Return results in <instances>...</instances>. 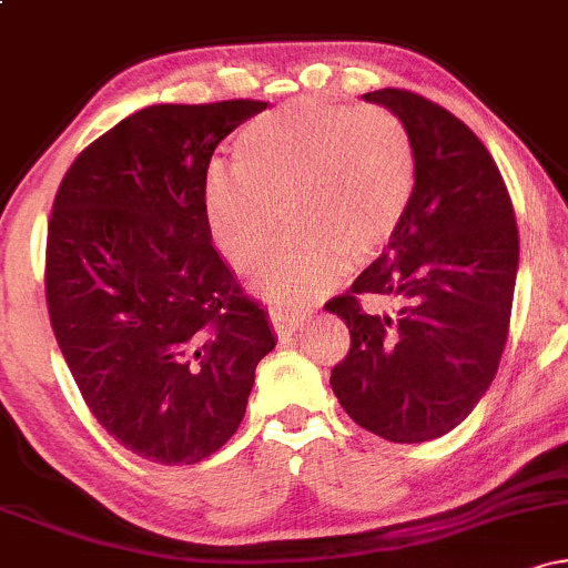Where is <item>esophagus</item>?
Instances as JSON below:
<instances>
[{
	"label": "esophagus",
	"instance_id": "1",
	"mask_svg": "<svg viewBox=\"0 0 568 568\" xmlns=\"http://www.w3.org/2000/svg\"><path fill=\"white\" fill-rule=\"evenodd\" d=\"M306 315H310V312H306V310H296V306H272V310H270L272 325H275L277 336H291V334H296L298 325H304Z\"/></svg>",
	"mask_w": 568,
	"mask_h": 568
}]
</instances>
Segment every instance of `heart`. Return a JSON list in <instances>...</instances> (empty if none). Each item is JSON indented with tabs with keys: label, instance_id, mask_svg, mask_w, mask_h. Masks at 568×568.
<instances>
[{
	"label": "heart",
	"instance_id": "obj_1",
	"mask_svg": "<svg viewBox=\"0 0 568 568\" xmlns=\"http://www.w3.org/2000/svg\"><path fill=\"white\" fill-rule=\"evenodd\" d=\"M234 162L207 171V226L226 262L251 275L288 221V240L262 283L280 306L310 302L349 262L374 258L416 192L414 141L382 106L298 98L247 122Z\"/></svg>",
	"mask_w": 568,
	"mask_h": 568
}]
</instances>
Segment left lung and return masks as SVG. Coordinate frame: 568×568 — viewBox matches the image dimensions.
Returning <instances> with one entry per match:
<instances>
[{"mask_svg":"<svg viewBox=\"0 0 568 568\" xmlns=\"http://www.w3.org/2000/svg\"><path fill=\"white\" fill-rule=\"evenodd\" d=\"M403 120L416 149V192L400 230L325 310L349 328L331 387L349 419L393 443L452 433L497 376L510 328L518 226L497 162L452 112L384 88L363 95ZM366 292L395 316H368Z\"/></svg>","mask_w":568,"mask_h":568,"instance_id":"obj_1","label":"left lung"}]
</instances>
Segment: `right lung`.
Masks as SVG:
<instances>
[{
	"label": "right lung",
	"instance_id": "1",
	"mask_svg": "<svg viewBox=\"0 0 568 568\" xmlns=\"http://www.w3.org/2000/svg\"><path fill=\"white\" fill-rule=\"evenodd\" d=\"M264 101L154 103L71 162L48 226L58 347L98 425L160 465L216 454L277 338L213 247V152Z\"/></svg>",
	"mask_w": 568,
	"mask_h": 568
}]
</instances>
